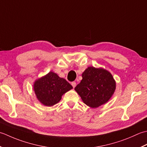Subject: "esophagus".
<instances>
[{
  "instance_id": "obj_1",
  "label": "esophagus",
  "mask_w": 147,
  "mask_h": 147,
  "mask_svg": "<svg viewBox=\"0 0 147 147\" xmlns=\"http://www.w3.org/2000/svg\"><path fill=\"white\" fill-rule=\"evenodd\" d=\"M71 86H73V88H75V87H76V82H71Z\"/></svg>"
}]
</instances>
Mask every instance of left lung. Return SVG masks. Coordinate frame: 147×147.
<instances>
[{
	"label": "left lung",
	"instance_id": "8db88e82",
	"mask_svg": "<svg viewBox=\"0 0 147 147\" xmlns=\"http://www.w3.org/2000/svg\"><path fill=\"white\" fill-rule=\"evenodd\" d=\"M82 79L75 88L87 105L96 108L107 103L115 90V82L109 71L103 68L88 67Z\"/></svg>",
	"mask_w": 147,
	"mask_h": 147
}]
</instances>
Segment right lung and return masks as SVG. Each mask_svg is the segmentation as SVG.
Masks as SVG:
<instances>
[{"label": "right lung", "instance_id": "obj_1", "mask_svg": "<svg viewBox=\"0 0 147 147\" xmlns=\"http://www.w3.org/2000/svg\"><path fill=\"white\" fill-rule=\"evenodd\" d=\"M34 88L38 101L44 105L51 107L58 103L62 95L73 87L63 78L50 71L46 76L36 80Z\"/></svg>", "mask_w": 147, "mask_h": 147}]
</instances>
